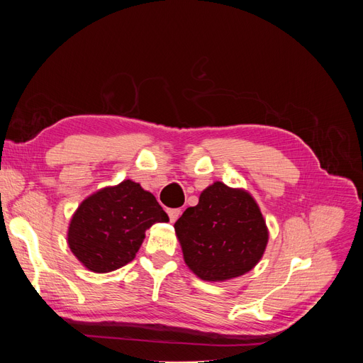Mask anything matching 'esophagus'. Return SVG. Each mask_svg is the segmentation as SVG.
<instances>
[{
    "label": "esophagus",
    "instance_id": "obj_1",
    "mask_svg": "<svg viewBox=\"0 0 363 363\" xmlns=\"http://www.w3.org/2000/svg\"><path fill=\"white\" fill-rule=\"evenodd\" d=\"M180 215H182L180 208H168V216H169V221H171V223L177 221Z\"/></svg>",
    "mask_w": 363,
    "mask_h": 363
}]
</instances>
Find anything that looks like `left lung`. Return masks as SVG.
<instances>
[{"label": "left lung", "instance_id": "1", "mask_svg": "<svg viewBox=\"0 0 363 363\" xmlns=\"http://www.w3.org/2000/svg\"><path fill=\"white\" fill-rule=\"evenodd\" d=\"M174 228L186 265L206 281L242 276L256 267L268 242L265 219L252 196L221 182L204 189Z\"/></svg>", "mask_w": 363, "mask_h": 363}]
</instances>
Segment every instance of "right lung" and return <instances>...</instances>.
<instances>
[{
    "mask_svg": "<svg viewBox=\"0 0 363 363\" xmlns=\"http://www.w3.org/2000/svg\"><path fill=\"white\" fill-rule=\"evenodd\" d=\"M167 221L155 195L125 180L80 204L71 219L68 244L87 269L111 272L135 259L147 228Z\"/></svg>",
    "mask_w": 363,
    "mask_h": 363,
    "instance_id": "right-lung-1",
    "label": "right lung"
}]
</instances>
